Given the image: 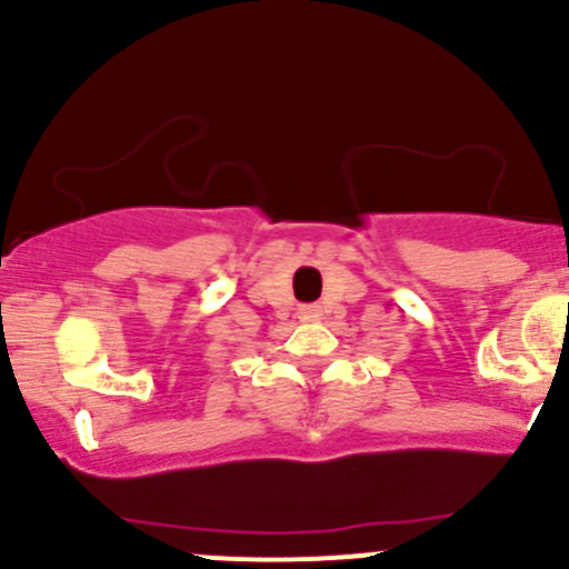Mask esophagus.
<instances>
[{
  "instance_id": "34e87169",
  "label": "esophagus",
  "mask_w": 569,
  "mask_h": 569,
  "mask_svg": "<svg viewBox=\"0 0 569 569\" xmlns=\"http://www.w3.org/2000/svg\"><path fill=\"white\" fill-rule=\"evenodd\" d=\"M300 317H302V319H308V321H311V319H319V317H321L319 306H302V308H300Z\"/></svg>"
}]
</instances>
